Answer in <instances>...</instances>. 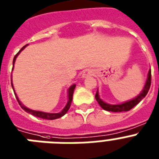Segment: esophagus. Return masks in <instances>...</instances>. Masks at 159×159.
Listing matches in <instances>:
<instances>
[{
  "label": "esophagus",
  "instance_id": "34e87169",
  "mask_svg": "<svg viewBox=\"0 0 159 159\" xmlns=\"http://www.w3.org/2000/svg\"><path fill=\"white\" fill-rule=\"evenodd\" d=\"M93 74H94V71L93 70H91V69H86V71L82 73V78H85V77H89V76H92Z\"/></svg>",
  "mask_w": 159,
  "mask_h": 159
}]
</instances>
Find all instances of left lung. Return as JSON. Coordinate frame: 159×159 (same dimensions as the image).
Segmentation results:
<instances>
[{
	"mask_svg": "<svg viewBox=\"0 0 159 159\" xmlns=\"http://www.w3.org/2000/svg\"><path fill=\"white\" fill-rule=\"evenodd\" d=\"M150 84H151V69L149 70L148 73L147 78L145 81V86H144L143 89L141 90L137 97L132 98V99L124 102L120 104H110L107 102H104L102 98L99 97L98 94V90H97L95 94V98L97 100V102H98V104L102 109H104L105 111H112V112H121V111H128L131 110L133 107H135L136 105L138 104L141 100L145 98L146 94H147L148 91L150 90Z\"/></svg>",
	"mask_w": 159,
	"mask_h": 159,
	"instance_id": "obj_1",
	"label": "left lung"
}]
</instances>
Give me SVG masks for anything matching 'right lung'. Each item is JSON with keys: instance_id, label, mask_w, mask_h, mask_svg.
<instances>
[{"instance_id": "add662e5", "label": "right lung", "mask_w": 159, "mask_h": 159, "mask_svg": "<svg viewBox=\"0 0 159 159\" xmlns=\"http://www.w3.org/2000/svg\"><path fill=\"white\" fill-rule=\"evenodd\" d=\"M27 45L28 44H26V46H24L23 48H22L21 49V50H20L19 52H18L15 55V57H14V61H13V69H14V63H15V61H16V59H17L18 56L20 54V52H22V51L23 50V49L25 48L26 46H27ZM13 69H12V70H13ZM11 86H12V88H13V90H14V94H15V97H16V98H17V100H18V103H19V105L21 106V107H22V108L25 111H26L27 113H30V114L33 115V116H34L39 117V118L45 119V120H56V119L61 118V117H62L63 116H65V115L67 113V111H69V107H70V105H71L72 100H73V91H74V89H75V87H76L75 84H73V85H72V86H70L69 89H68L67 103H66V105H65V107L62 109V111H60V112H57V113H50V112H44V111H41L32 110V109L28 108V107H26L25 105H23V103H22V102L19 100V98L18 97V95H17V94H16L15 90H14V84H13V82H12V74H11Z\"/></svg>"}]
</instances>
